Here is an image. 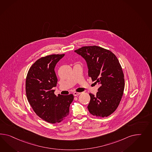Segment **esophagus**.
<instances>
[{
    "mask_svg": "<svg viewBox=\"0 0 152 152\" xmlns=\"http://www.w3.org/2000/svg\"><path fill=\"white\" fill-rule=\"evenodd\" d=\"M81 93H80V92H74V93H73V94H74V96H78L79 94H80Z\"/></svg>",
    "mask_w": 152,
    "mask_h": 152,
    "instance_id": "obj_1",
    "label": "esophagus"
}]
</instances>
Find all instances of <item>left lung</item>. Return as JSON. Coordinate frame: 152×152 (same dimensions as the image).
Listing matches in <instances>:
<instances>
[{
  "label": "left lung",
  "instance_id": "1",
  "mask_svg": "<svg viewBox=\"0 0 152 152\" xmlns=\"http://www.w3.org/2000/svg\"><path fill=\"white\" fill-rule=\"evenodd\" d=\"M86 61L88 76L100 85L96 95L90 94L87 106L91 115L106 117L119 105L124 88L122 67L114 53L97 46H83L75 51Z\"/></svg>",
  "mask_w": 152,
  "mask_h": 152
}]
</instances>
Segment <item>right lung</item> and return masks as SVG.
Wrapping results in <instances>:
<instances>
[{
	"label": "right lung",
	"instance_id": "1",
	"mask_svg": "<svg viewBox=\"0 0 152 152\" xmlns=\"http://www.w3.org/2000/svg\"><path fill=\"white\" fill-rule=\"evenodd\" d=\"M65 54H54L38 59L26 78V94L30 106L41 119L51 123L61 122L69 114L74 95L54 94L58 78L55 67Z\"/></svg>",
	"mask_w": 152,
	"mask_h": 152
}]
</instances>
